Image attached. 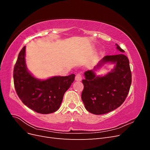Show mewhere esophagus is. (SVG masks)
<instances>
[{
	"instance_id": "esophagus-1",
	"label": "esophagus",
	"mask_w": 150,
	"mask_h": 150,
	"mask_svg": "<svg viewBox=\"0 0 150 150\" xmlns=\"http://www.w3.org/2000/svg\"><path fill=\"white\" fill-rule=\"evenodd\" d=\"M83 79V76L82 74H80V73H78L76 75L75 77V80L77 81H80Z\"/></svg>"
}]
</instances>
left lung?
<instances>
[{"instance_id":"left-lung-1","label":"left lung","mask_w":150,"mask_h":150,"mask_svg":"<svg viewBox=\"0 0 150 150\" xmlns=\"http://www.w3.org/2000/svg\"><path fill=\"white\" fill-rule=\"evenodd\" d=\"M117 49L124 52L117 44ZM108 62L116 64L115 69L104 76H96L94 70L84 72L81 98L85 108L94 115L106 114L124 103L131 84V71L128 57L123 54L106 56L94 69Z\"/></svg>"}]
</instances>
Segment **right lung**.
<instances>
[{
	"label": "right lung",
	"mask_w": 150,
	"mask_h": 150,
	"mask_svg": "<svg viewBox=\"0 0 150 150\" xmlns=\"http://www.w3.org/2000/svg\"><path fill=\"white\" fill-rule=\"evenodd\" d=\"M25 53V46L20 51L13 68V83L18 96L25 106L38 113L56 111L75 75L55 76L44 81L36 79L27 69Z\"/></svg>",
	"instance_id": "obj_1"
}]
</instances>
